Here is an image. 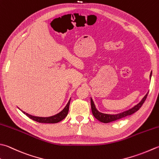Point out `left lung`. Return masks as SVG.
Here are the masks:
<instances>
[{
    "instance_id": "obj_1",
    "label": "left lung",
    "mask_w": 159,
    "mask_h": 159,
    "mask_svg": "<svg viewBox=\"0 0 159 159\" xmlns=\"http://www.w3.org/2000/svg\"><path fill=\"white\" fill-rule=\"evenodd\" d=\"M152 71H151L150 75V79L152 77ZM148 93H147V94H145V96L142 98V100L140 101L138 104H136L132 108H130V109H129V110H127L126 111H122V112H120V113H118V114H105V113H102V112H101V111H99L97 109H96L94 102V101H93L92 98L91 97V107H92V114L96 119L99 121H101V122H102V123H110V122H112V121L120 119H122V118L129 116V115H131L134 112H136V111H138L142 106V105L143 104L145 101L146 100V98H147V96H148Z\"/></svg>"
}]
</instances>
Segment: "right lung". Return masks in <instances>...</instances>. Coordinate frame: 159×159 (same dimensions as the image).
<instances>
[{"label": "right lung", "mask_w": 159, "mask_h": 159, "mask_svg": "<svg viewBox=\"0 0 159 159\" xmlns=\"http://www.w3.org/2000/svg\"><path fill=\"white\" fill-rule=\"evenodd\" d=\"M70 100H71V98L70 99L69 101H68V102L66 105V106L63 108V110L61 111L59 113L54 115V116H49V117H40V116H32V115L26 113L25 111H24L23 110H21V111H22V112L25 114L27 116L29 117L30 119L35 120V121H36V122L43 123H57L60 122V121H61L62 120H63L67 116L68 111H69ZM19 110H20V109H19Z\"/></svg>", "instance_id": "obj_1"}]
</instances>
